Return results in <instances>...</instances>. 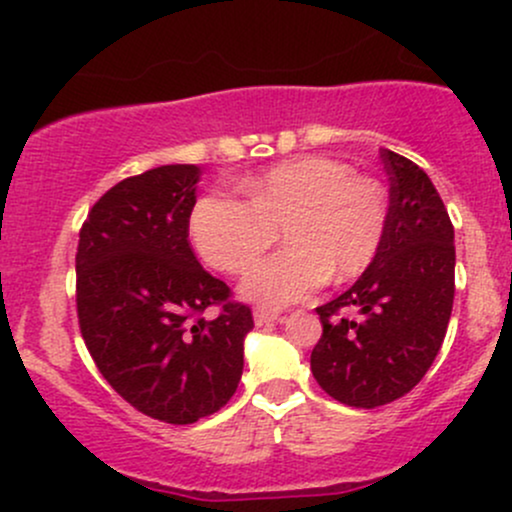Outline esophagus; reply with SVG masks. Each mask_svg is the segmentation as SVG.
<instances>
[{"mask_svg": "<svg viewBox=\"0 0 512 512\" xmlns=\"http://www.w3.org/2000/svg\"><path fill=\"white\" fill-rule=\"evenodd\" d=\"M252 317H255V325H269V322L279 320V313H276V310H267V308H255Z\"/></svg>", "mask_w": 512, "mask_h": 512, "instance_id": "obj_1", "label": "esophagus"}]
</instances>
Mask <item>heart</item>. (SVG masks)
Here are the masks:
<instances>
[{
	"label": "heart",
	"mask_w": 512,
	"mask_h": 512,
	"mask_svg": "<svg viewBox=\"0 0 512 512\" xmlns=\"http://www.w3.org/2000/svg\"><path fill=\"white\" fill-rule=\"evenodd\" d=\"M250 202L207 195L190 216L202 260L226 274L252 267L284 231L289 250L245 276V298L269 308L298 303L327 279L363 274L387 231V199L375 182L332 158L308 156L269 168L245 182Z\"/></svg>",
	"instance_id": "obj_1"
}]
</instances>
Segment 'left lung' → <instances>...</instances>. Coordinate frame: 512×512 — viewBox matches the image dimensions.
I'll list each match as a JSON object with an SVG mask.
<instances>
[{
  "mask_svg": "<svg viewBox=\"0 0 512 512\" xmlns=\"http://www.w3.org/2000/svg\"><path fill=\"white\" fill-rule=\"evenodd\" d=\"M390 175L387 231L378 257L349 291L320 305L310 354L317 385L337 402L375 409L404 397L431 368L455 298V231L428 175L380 151ZM359 310L356 321L338 310Z\"/></svg>",
  "mask_w": 512,
  "mask_h": 512,
  "instance_id": "1",
  "label": "left lung"
}]
</instances>
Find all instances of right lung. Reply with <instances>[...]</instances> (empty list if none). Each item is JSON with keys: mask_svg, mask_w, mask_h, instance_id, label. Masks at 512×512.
<instances>
[{"mask_svg": "<svg viewBox=\"0 0 512 512\" xmlns=\"http://www.w3.org/2000/svg\"><path fill=\"white\" fill-rule=\"evenodd\" d=\"M202 170L151 168L117 182L88 211L76 250L81 337L103 378L151 419L195 424L233 397L248 305L197 262L190 214ZM219 304L207 321L201 313Z\"/></svg>", "mask_w": 512, "mask_h": 512, "instance_id": "right-lung-1", "label": "right lung"}]
</instances>
